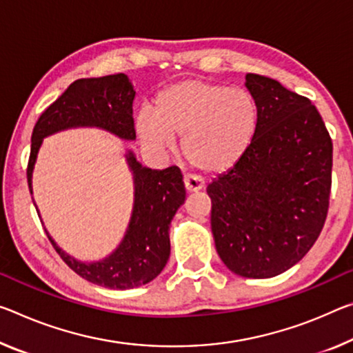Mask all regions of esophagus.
Wrapping results in <instances>:
<instances>
[{
  "instance_id": "esophagus-1",
  "label": "esophagus",
  "mask_w": 353,
  "mask_h": 353,
  "mask_svg": "<svg viewBox=\"0 0 353 353\" xmlns=\"http://www.w3.org/2000/svg\"><path fill=\"white\" fill-rule=\"evenodd\" d=\"M183 185H185V190L188 193H193V192H199V190H203L204 182L203 179H199L196 176H185L183 177Z\"/></svg>"
}]
</instances>
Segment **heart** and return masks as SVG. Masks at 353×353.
<instances>
[{
	"label": "heart",
	"instance_id": "heart-1",
	"mask_svg": "<svg viewBox=\"0 0 353 353\" xmlns=\"http://www.w3.org/2000/svg\"><path fill=\"white\" fill-rule=\"evenodd\" d=\"M257 127L251 94L220 83L185 80L165 89L157 108H143L138 133L159 149H174L183 137V154L205 172H223L247 152Z\"/></svg>",
	"mask_w": 353,
	"mask_h": 353
}]
</instances>
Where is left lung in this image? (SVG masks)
Listing matches in <instances>:
<instances>
[{
    "instance_id": "1",
    "label": "left lung",
    "mask_w": 353,
    "mask_h": 353,
    "mask_svg": "<svg viewBox=\"0 0 353 353\" xmlns=\"http://www.w3.org/2000/svg\"><path fill=\"white\" fill-rule=\"evenodd\" d=\"M257 127L245 155L207 187L216 253L245 278H272L301 261L327 220L333 143L310 99L247 74Z\"/></svg>"
}]
</instances>
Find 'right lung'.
I'll use <instances>...</instances> for the list:
<instances>
[{
  "label": "right lung",
  "instance_id": "obj_1",
  "mask_svg": "<svg viewBox=\"0 0 353 353\" xmlns=\"http://www.w3.org/2000/svg\"><path fill=\"white\" fill-rule=\"evenodd\" d=\"M133 99L135 89L124 74L81 78L72 83L43 111L32 130L26 170L30 192L37 152L48 135L72 127H99L122 139H135ZM125 157L133 172L135 201L125 236L113 253L88 264L65 254L47 232L56 253L77 275L97 286L119 290L143 286L160 275L171 251V220L185 201L182 172L177 166L150 170L138 163L130 150Z\"/></svg>",
  "mask_w": 353,
  "mask_h": 353
}]
</instances>
